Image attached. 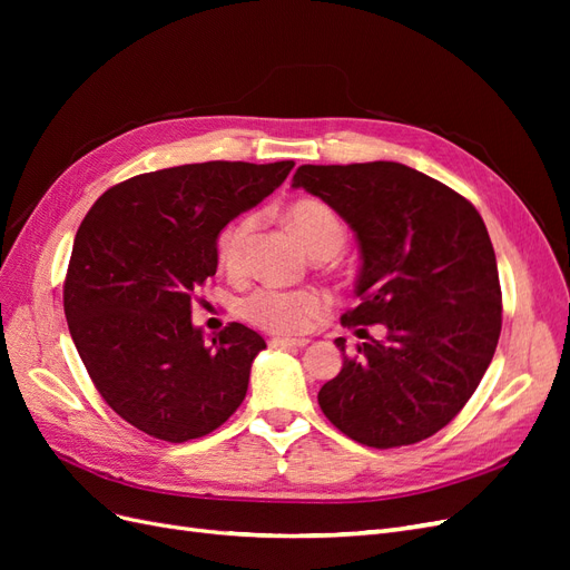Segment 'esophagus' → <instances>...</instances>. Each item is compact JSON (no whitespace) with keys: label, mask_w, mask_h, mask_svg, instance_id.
I'll return each mask as SVG.
<instances>
[{"label":"esophagus","mask_w":570,"mask_h":570,"mask_svg":"<svg viewBox=\"0 0 570 570\" xmlns=\"http://www.w3.org/2000/svg\"><path fill=\"white\" fill-rule=\"evenodd\" d=\"M271 347H278V350H302L308 344V340H287V337H273Z\"/></svg>","instance_id":"1"}]
</instances>
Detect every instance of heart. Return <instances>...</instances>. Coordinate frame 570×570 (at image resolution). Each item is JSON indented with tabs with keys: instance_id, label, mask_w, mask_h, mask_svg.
Returning a JSON list of instances; mask_svg holds the SVG:
<instances>
[{
	"instance_id": "heart-1",
	"label": "heart",
	"mask_w": 570,
	"mask_h": 570,
	"mask_svg": "<svg viewBox=\"0 0 570 570\" xmlns=\"http://www.w3.org/2000/svg\"><path fill=\"white\" fill-rule=\"evenodd\" d=\"M289 226L302 237L312 256L321 252H340L344 245V228L337 214L321 199H297L287 209ZM256 228V216L247 214L218 235L216 254L218 264L228 273H239L247 264L249 239ZM327 308V297L321 289H283L258 287L243 302V316L275 335H299L308 323L318 318Z\"/></svg>"
}]
</instances>
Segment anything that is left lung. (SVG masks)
<instances>
[{
  "label": "left lung",
  "instance_id": "8db88e82",
  "mask_svg": "<svg viewBox=\"0 0 570 570\" xmlns=\"http://www.w3.org/2000/svg\"><path fill=\"white\" fill-rule=\"evenodd\" d=\"M292 187L321 197L356 233L361 304L342 325L387 331L356 344L321 387L327 421L375 450L435 435L471 400L502 333L485 223L452 187L396 161L306 164ZM335 344L344 352V337Z\"/></svg>",
  "mask_w": 570,
  "mask_h": 570
}]
</instances>
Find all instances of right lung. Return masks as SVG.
<instances>
[{
  "label": "right lung",
  "mask_w": 570,
  "mask_h": 570,
  "mask_svg": "<svg viewBox=\"0 0 570 570\" xmlns=\"http://www.w3.org/2000/svg\"><path fill=\"white\" fill-rule=\"evenodd\" d=\"M295 161L185 164L101 195L76 233L63 312L105 402L142 433L187 442L243 404L264 337L243 323L204 342L193 304L220 230L281 187Z\"/></svg>",
  "instance_id": "obj_1"
}]
</instances>
